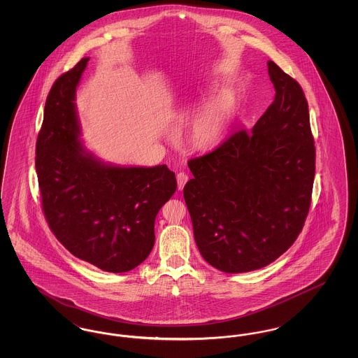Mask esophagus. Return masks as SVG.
Masks as SVG:
<instances>
[{"mask_svg": "<svg viewBox=\"0 0 358 358\" xmlns=\"http://www.w3.org/2000/svg\"><path fill=\"white\" fill-rule=\"evenodd\" d=\"M187 180H189V176H187V173L180 171V173L177 174V185H178V189H180V190H182V189H184L185 184L187 182Z\"/></svg>", "mask_w": 358, "mask_h": 358, "instance_id": "esophagus-1", "label": "esophagus"}]
</instances>
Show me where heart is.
Returning <instances> with one entry per match:
<instances>
[{
    "label": "heart",
    "mask_w": 358,
    "mask_h": 358,
    "mask_svg": "<svg viewBox=\"0 0 358 358\" xmlns=\"http://www.w3.org/2000/svg\"><path fill=\"white\" fill-rule=\"evenodd\" d=\"M236 111V103L231 96H224L208 108L194 124L196 141L201 148L219 143Z\"/></svg>",
    "instance_id": "b5f03b06"
}]
</instances>
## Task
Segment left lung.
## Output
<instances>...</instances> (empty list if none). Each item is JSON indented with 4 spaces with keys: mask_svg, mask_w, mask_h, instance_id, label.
<instances>
[{
    "mask_svg": "<svg viewBox=\"0 0 358 358\" xmlns=\"http://www.w3.org/2000/svg\"><path fill=\"white\" fill-rule=\"evenodd\" d=\"M273 102L252 130H238L193 158L184 187L194 240L222 273L263 268L301 234L311 203L315 148L305 94L267 62Z\"/></svg>",
    "mask_w": 358,
    "mask_h": 358,
    "instance_id": "8db88e82",
    "label": "left lung"
}]
</instances>
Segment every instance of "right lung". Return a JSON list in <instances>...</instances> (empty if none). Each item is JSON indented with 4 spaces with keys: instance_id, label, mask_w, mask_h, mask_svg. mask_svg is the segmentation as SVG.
I'll list each match as a JSON object with an SVG mask.
<instances>
[{
    "instance_id": "add662e5",
    "label": "right lung",
    "mask_w": 358,
    "mask_h": 358,
    "mask_svg": "<svg viewBox=\"0 0 358 358\" xmlns=\"http://www.w3.org/2000/svg\"><path fill=\"white\" fill-rule=\"evenodd\" d=\"M88 60L63 73L45 102L36 142L41 204L72 255L107 273H127L152 252L157 213L177 181L166 165L120 166L85 149L75 98Z\"/></svg>"
}]
</instances>
